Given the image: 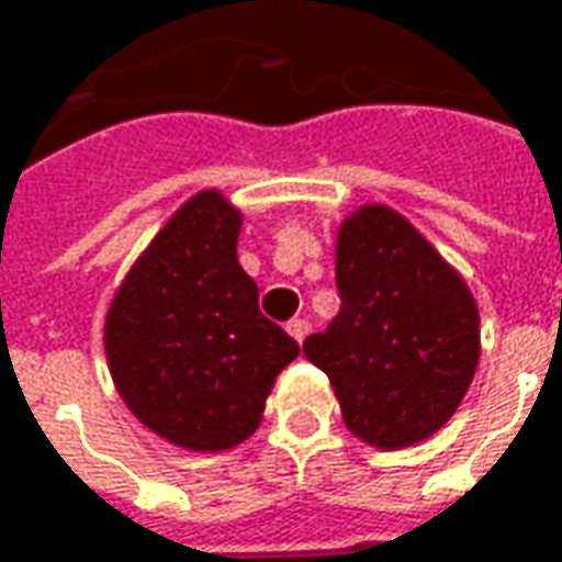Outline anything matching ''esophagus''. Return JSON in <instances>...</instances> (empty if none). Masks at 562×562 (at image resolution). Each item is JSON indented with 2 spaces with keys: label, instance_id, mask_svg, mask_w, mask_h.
<instances>
[{
  "label": "esophagus",
  "instance_id": "1",
  "mask_svg": "<svg viewBox=\"0 0 562 562\" xmlns=\"http://www.w3.org/2000/svg\"><path fill=\"white\" fill-rule=\"evenodd\" d=\"M308 330H312V327H308V321L305 318L288 321V333L293 336V339H296V342H303L305 336H308Z\"/></svg>",
  "mask_w": 562,
  "mask_h": 562
}]
</instances>
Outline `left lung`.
<instances>
[{"label":"left lung","mask_w":562,"mask_h":562,"mask_svg":"<svg viewBox=\"0 0 562 562\" xmlns=\"http://www.w3.org/2000/svg\"><path fill=\"white\" fill-rule=\"evenodd\" d=\"M339 315L303 342L327 376L348 431L401 450L443 428L481 358L468 284L385 204L348 216L336 238Z\"/></svg>","instance_id":"left-lung-1"}]
</instances>
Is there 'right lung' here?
<instances>
[{
  "label": "right lung",
  "instance_id": "obj_1",
  "mask_svg": "<svg viewBox=\"0 0 562 562\" xmlns=\"http://www.w3.org/2000/svg\"><path fill=\"white\" fill-rule=\"evenodd\" d=\"M241 214L216 189L186 201L127 272L106 315V361L137 419L186 450L257 431L300 346L259 312L238 266Z\"/></svg>",
  "mask_w": 562,
  "mask_h": 562
}]
</instances>
